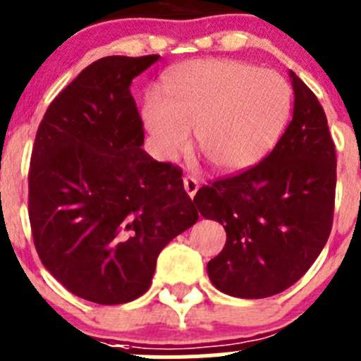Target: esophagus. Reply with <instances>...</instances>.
<instances>
[{"mask_svg":"<svg viewBox=\"0 0 361 361\" xmlns=\"http://www.w3.org/2000/svg\"><path fill=\"white\" fill-rule=\"evenodd\" d=\"M183 187H185V190H187V194L190 195V197H194V195L197 194V190H199L197 180H195V178H192V176H185L183 178Z\"/></svg>","mask_w":361,"mask_h":361,"instance_id":"1","label":"esophagus"}]
</instances>
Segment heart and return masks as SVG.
<instances>
[{"label":"heart","mask_w":361,"mask_h":361,"mask_svg":"<svg viewBox=\"0 0 361 361\" xmlns=\"http://www.w3.org/2000/svg\"><path fill=\"white\" fill-rule=\"evenodd\" d=\"M292 90L279 73L231 59H195L169 69L162 97L148 94L143 122L162 159L190 147L218 173H241L260 162L281 136Z\"/></svg>","instance_id":"obj_1"}]
</instances>
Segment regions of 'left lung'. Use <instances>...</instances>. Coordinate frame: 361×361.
<instances>
[{
	"label": "left lung",
	"instance_id": "left-lung-1",
	"mask_svg": "<svg viewBox=\"0 0 361 361\" xmlns=\"http://www.w3.org/2000/svg\"><path fill=\"white\" fill-rule=\"evenodd\" d=\"M293 118L257 166L204 185L194 202L227 232L207 264L214 288L239 298L285 292L314 264L329 241L337 159L326 115L311 89L290 71Z\"/></svg>",
	"mask_w": 361,
	"mask_h": 361
}]
</instances>
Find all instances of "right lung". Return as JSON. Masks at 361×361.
<instances>
[{
	"label": "right lung",
	"instance_id": "obj_1",
	"mask_svg": "<svg viewBox=\"0 0 361 361\" xmlns=\"http://www.w3.org/2000/svg\"><path fill=\"white\" fill-rule=\"evenodd\" d=\"M160 56H110L50 103L29 167V221L47 271L76 297L126 304L152 285L164 246L197 221L181 169L141 148L130 83Z\"/></svg>",
	"mask_w": 361,
	"mask_h": 361
}]
</instances>
